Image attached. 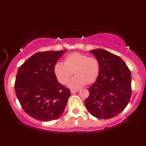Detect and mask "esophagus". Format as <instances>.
<instances>
[{
    "instance_id": "34e87169",
    "label": "esophagus",
    "mask_w": 146,
    "mask_h": 146,
    "mask_svg": "<svg viewBox=\"0 0 146 146\" xmlns=\"http://www.w3.org/2000/svg\"><path fill=\"white\" fill-rule=\"evenodd\" d=\"M71 93H77L78 92V90H71Z\"/></svg>"
}]
</instances>
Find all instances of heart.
Returning a JSON list of instances; mask_svg holds the SVG:
<instances>
[{"instance_id":"heart-1","label":"heart","mask_w":146,"mask_h":146,"mask_svg":"<svg viewBox=\"0 0 146 146\" xmlns=\"http://www.w3.org/2000/svg\"><path fill=\"white\" fill-rule=\"evenodd\" d=\"M53 72L58 82L64 85L68 83L73 73L75 76L68 83V86L76 90L97 80L100 73V64L95 57L73 52L65 56L63 64L56 63Z\"/></svg>"}]
</instances>
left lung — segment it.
I'll use <instances>...</instances> for the list:
<instances>
[{"mask_svg": "<svg viewBox=\"0 0 146 146\" xmlns=\"http://www.w3.org/2000/svg\"><path fill=\"white\" fill-rule=\"evenodd\" d=\"M100 64L97 80L88 88L85 106L91 115L109 119L120 113L131 95V75L122 59L105 49L90 51Z\"/></svg>", "mask_w": 146, "mask_h": 146, "instance_id": "8db88e82", "label": "left lung"}]
</instances>
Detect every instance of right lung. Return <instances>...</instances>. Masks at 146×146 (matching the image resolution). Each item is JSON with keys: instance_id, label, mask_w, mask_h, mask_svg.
I'll use <instances>...</instances> for the list:
<instances>
[{"instance_id": "1", "label": "right lung", "mask_w": 146, "mask_h": 146, "mask_svg": "<svg viewBox=\"0 0 146 146\" xmlns=\"http://www.w3.org/2000/svg\"><path fill=\"white\" fill-rule=\"evenodd\" d=\"M66 51L36 53L19 68L15 83L17 97L24 111L35 119H57L65 110L71 92L58 83L53 68Z\"/></svg>"}]
</instances>
